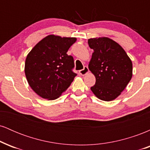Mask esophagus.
<instances>
[{"instance_id":"34e87169","label":"esophagus","mask_w":150,"mask_h":150,"mask_svg":"<svg viewBox=\"0 0 150 150\" xmlns=\"http://www.w3.org/2000/svg\"><path fill=\"white\" fill-rule=\"evenodd\" d=\"M88 73H89V69L88 68H87V66H85L83 69L80 70V71H79V73H80V75H85Z\"/></svg>"}]
</instances>
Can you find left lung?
Returning <instances> with one entry per match:
<instances>
[{"label":"left lung","mask_w":150,"mask_h":150,"mask_svg":"<svg viewBox=\"0 0 150 150\" xmlns=\"http://www.w3.org/2000/svg\"><path fill=\"white\" fill-rule=\"evenodd\" d=\"M88 44L94 50L88 67L96 78L91 90L101 100H114L131 80V60L118 43L108 37L91 38Z\"/></svg>","instance_id":"left-lung-1"}]
</instances>
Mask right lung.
I'll use <instances>...</instances> for the list:
<instances>
[{
	"instance_id": "1",
	"label": "right lung",
	"mask_w": 150,
	"mask_h": 150,
	"mask_svg": "<svg viewBox=\"0 0 150 150\" xmlns=\"http://www.w3.org/2000/svg\"><path fill=\"white\" fill-rule=\"evenodd\" d=\"M75 37L51 34L38 42L27 54L25 73L30 87L43 99L54 100L71 85L77 74L73 56L67 54Z\"/></svg>"
}]
</instances>
